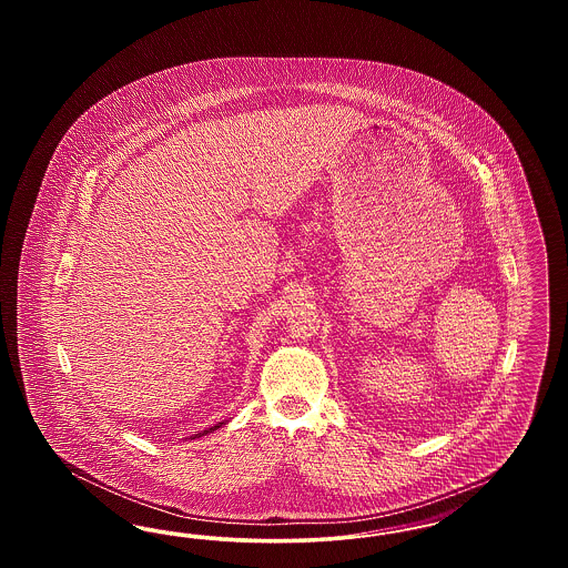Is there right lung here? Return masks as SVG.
<instances>
[{
    "instance_id": "right-lung-1",
    "label": "right lung",
    "mask_w": 568,
    "mask_h": 568,
    "mask_svg": "<svg viewBox=\"0 0 568 568\" xmlns=\"http://www.w3.org/2000/svg\"><path fill=\"white\" fill-rule=\"evenodd\" d=\"M216 428H221V424H216V426L209 428V430H204V433L195 434V436H204V434L213 433V430H216Z\"/></svg>"
}]
</instances>
